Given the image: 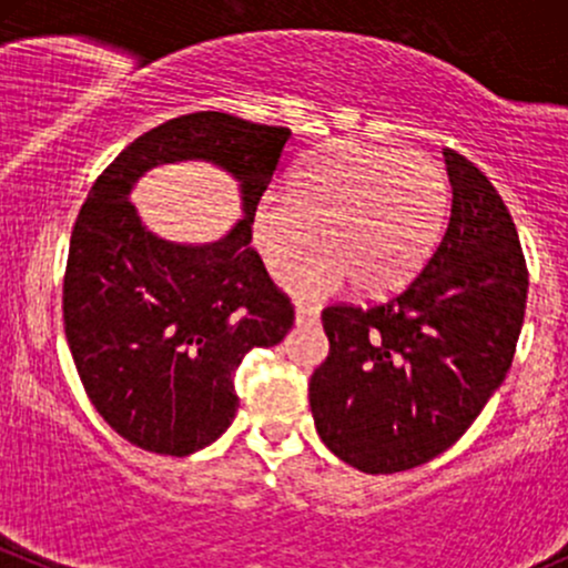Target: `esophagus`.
<instances>
[{
  "mask_svg": "<svg viewBox=\"0 0 568 568\" xmlns=\"http://www.w3.org/2000/svg\"><path fill=\"white\" fill-rule=\"evenodd\" d=\"M317 317H321V313H317L315 304H307V302L296 304V323H298V326H313V323H317Z\"/></svg>",
  "mask_w": 568,
  "mask_h": 568,
  "instance_id": "esophagus-1",
  "label": "esophagus"
}]
</instances>
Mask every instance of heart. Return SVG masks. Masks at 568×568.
<instances>
[{"label": "heart", "mask_w": 568, "mask_h": 568, "mask_svg": "<svg viewBox=\"0 0 568 568\" xmlns=\"http://www.w3.org/2000/svg\"><path fill=\"white\" fill-rule=\"evenodd\" d=\"M447 213L450 180L434 159L336 142L296 172L291 193H261L253 245L272 272H283L317 232L323 251L285 272V288L323 298L353 280L361 294H388L426 264Z\"/></svg>", "instance_id": "b5f03b06"}]
</instances>
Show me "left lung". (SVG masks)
<instances>
[{
    "instance_id": "8db88e82",
    "label": "left lung",
    "mask_w": 568,
    "mask_h": 568,
    "mask_svg": "<svg viewBox=\"0 0 568 568\" xmlns=\"http://www.w3.org/2000/svg\"><path fill=\"white\" fill-rule=\"evenodd\" d=\"M447 232L420 274L372 307L323 310L328 355L310 377L323 445L366 475L415 469L456 445L504 383L528 296L507 204L445 148Z\"/></svg>"
}]
</instances>
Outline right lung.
<instances>
[{"label": "right lung", "mask_w": 568, "mask_h": 568, "mask_svg": "<svg viewBox=\"0 0 568 568\" xmlns=\"http://www.w3.org/2000/svg\"><path fill=\"white\" fill-rule=\"evenodd\" d=\"M291 129L191 112L142 136L97 178L64 272V332L80 383L112 432L159 456H191L232 426L236 366L294 326V304L251 247L253 207ZM204 158L243 185L246 217L210 246L141 226L128 193L148 169Z\"/></svg>", "instance_id": "add662e5"}]
</instances>
